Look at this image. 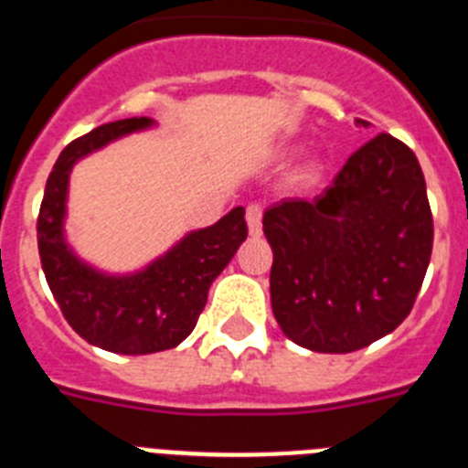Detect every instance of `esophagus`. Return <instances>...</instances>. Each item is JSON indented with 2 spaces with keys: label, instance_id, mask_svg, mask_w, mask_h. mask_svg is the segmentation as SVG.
I'll list each match as a JSON object with an SVG mask.
<instances>
[{
  "label": "esophagus",
  "instance_id": "obj_1",
  "mask_svg": "<svg viewBox=\"0 0 468 468\" xmlns=\"http://www.w3.org/2000/svg\"><path fill=\"white\" fill-rule=\"evenodd\" d=\"M262 213L264 208L260 204H250L246 208V220L250 237H260V234H262Z\"/></svg>",
  "mask_w": 468,
  "mask_h": 468
}]
</instances>
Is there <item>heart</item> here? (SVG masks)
Returning a JSON list of instances; mask_svg holds the SVG:
<instances>
[{"mask_svg": "<svg viewBox=\"0 0 468 468\" xmlns=\"http://www.w3.org/2000/svg\"><path fill=\"white\" fill-rule=\"evenodd\" d=\"M316 176H318V168L316 166H304L297 177H300L302 183H312V180H316Z\"/></svg>", "mask_w": 468, "mask_h": 468, "instance_id": "obj_1", "label": "heart"}]
</instances>
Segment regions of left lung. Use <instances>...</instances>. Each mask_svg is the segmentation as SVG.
Instances as JSON below:
<instances>
[{"mask_svg": "<svg viewBox=\"0 0 468 468\" xmlns=\"http://www.w3.org/2000/svg\"><path fill=\"white\" fill-rule=\"evenodd\" d=\"M274 250L271 309L288 340L349 354L410 314L433 248V215L415 152L379 133L324 194L264 210Z\"/></svg>", "mask_w": 468, "mask_h": 468, "instance_id": "left-lung-1", "label": "left lung"}]
</instances>
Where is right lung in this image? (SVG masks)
<instances>
[{"label": "right lung", "instance_id": "right-lung-1", "mask_svg": "<svg viewBox=\"0 0 468 468\" xmlns=\"http://www.w3.org/2000/svg\"><path fill=\"white\" fill-rule=\"evenodd\" d=\"M150 123L147 117L122 119L72 140L48 176L37 218L41 270L65 321L89 345L126 356L180 345L204 312L210 283L248 237L246 210L239 206L215 225L187 234L138 274L105 276L74 258L63 239L65 198L74 161Z\"/></svg>", "mask_w": 468, "mask_h": 468}]
</instances>
